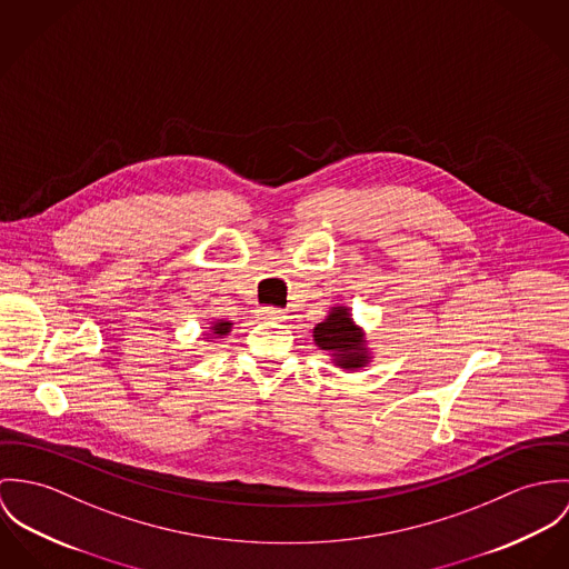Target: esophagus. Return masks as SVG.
Wrapping results in <instances>:
<instances>
[{
	"mask_svg": "<svg viewBox=\"0 0 569 569\" xmlns=\"http://www.w3.org/2000/svg\"><path fill=\"white\" fill-rule=\"evenodd\" d=\"M259 315L263 316V318H272V320H281L283 318V310L281 308H272V306H263L261 310H259Z\"/></svg>",
	"mask_w": 569,
	"mask_h": 569,
	"instance_id": "1",
	"label": "esophagus"
}]
</instances>
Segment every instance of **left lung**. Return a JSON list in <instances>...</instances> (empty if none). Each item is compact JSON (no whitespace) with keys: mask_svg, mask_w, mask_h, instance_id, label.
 <instances>
[{"mask_svg":"<svg viewBox=\"0 0 569 569\" xmlns=\"http://www.w3.org/2000/svg\"><path fill=\"white\" fill-rule=\"evenodd\" d=\"M315 342L322 351L333 353L340 369H360L369 362L367 342L356 327L347 308H333L329 316L315 327Z\"/></svg>","mask_w":569,"mask_h":569,"instance_id":"left-lung-1","label":"left lung"}]
</instances>
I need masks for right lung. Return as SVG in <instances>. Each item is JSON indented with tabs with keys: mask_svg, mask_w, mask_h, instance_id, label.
Here are the masks:
<instances>
[{
	"mask_svg": "<svg viewBox=\"0 0 569 569\" xmlns=\"http://www.w3.org/2000/svg\"><path fill=\"white\" fill-rule=\"evenodd\" d=\"M231 325H233V322H229V320H220V322H216V325L211 327V331H213L216 336H227V333L231 331Z\"/></svg>",
	"mask_w": 569,
	"mask_h": 569,
	"instance_id": "1",
	"label": "right lung"
}]
</instances>
